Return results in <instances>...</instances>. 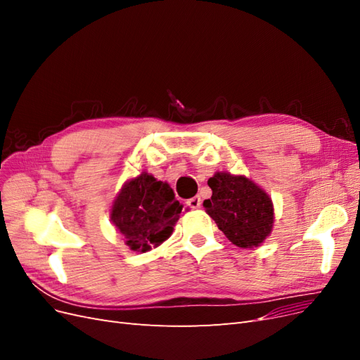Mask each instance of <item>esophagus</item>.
Here are the masks:
<instances>
[{
  "label": "esophagus",
  "mask_w": 360,
  "mask_h": 360,
  "mask_svg": "<svg viewBox=\"0 0 360 360\" xmlns=\"http://www.w3.org/2000/svg\"><path fill=\"white\" fill-rule=\"evenodd\" d=\"M201 198L200 197H193L191 200H188V205L191 207V209H200L201 207Z\"/></svg>",
  "instance_id": "1"
}]
</instances>
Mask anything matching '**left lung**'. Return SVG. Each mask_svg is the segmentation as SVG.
<instances>
[{
    "mask_svg": "<svg viewBox=\"0 0 360 360\" xmlns=\"http://www.w3.org/2000/svg\"><path fill=\"white\" fill-rule=\"evenodd\" d=\"M207 183L213 193L202 205L228 240L238 248L263 243L274 225L269 195L246 177L228 172H216Z\"/></svg>",
    "mask_w": 360,
    "mask_h": 360,
    "instance_id": "1",
    "label": "left lung"
}]
</instances>
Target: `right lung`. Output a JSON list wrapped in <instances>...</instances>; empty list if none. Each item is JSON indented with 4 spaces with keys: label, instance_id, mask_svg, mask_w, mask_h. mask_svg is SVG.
I'll return each instance as SVG.
<instances>
[{
    "label": "right lung",
    "instance_id": "right-lung-1",
    "mask_svg": "<svg viewBox=\"0 0 360 360\" xmlns=\"http://www.w3.org/2000/svg\"><path fill=\"white\" fill-rule=\"evenodd\" d=\"M183 205L167 183L143 172L124 184L114 201L111 219L134 250L159 246L172 233Z\"/></svg>",
    "mask_w": 360,
    "mask_h": 360
}]
</instances>
